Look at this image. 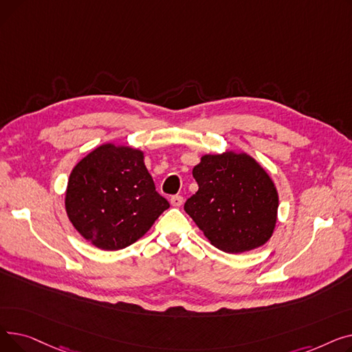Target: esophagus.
<instances>
[{
    "instance_id": "esophagus-1",
    "label": "esophagus",
    "mask_w": 352,
    "mask_h": 352,
    "mask_svg": "<svg viewBox=\"0 0 352 352\" xmlns=\"http://www.w3.org/2000/svg\"><path fill=\"white\" fill-rule=\"evenodd\" d=\"M170 202H171L173 207H181L182 202H184V198L181 195H174V197H171Z\"/></svg>"
}]
</instances>
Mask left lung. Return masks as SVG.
Listing matches in <instances>:
<instances>
[{"label": "left lung", "mask_w": 352, "mask_h": 352, "mask_svg": "<svg viewBox=\"0 0 352 352\" xmlns=\"http://www.w3.org/2000/svg\"><path fill=\"white\" fill-rule=\"evenodd\" d=\"M198 191L184 206L210 243L238 254L264 245L278 211V192L263 166L245 153L207 154L194 166Z\"/></svg>", "instance_id": "1"}]
</instances>
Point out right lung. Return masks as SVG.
<instances>
[{"instance_id":"add662e5","label":"right lung","mask_w":352,"mask_h":352,"mask_svg":"<svg viewBox=\"0 0 352 352\" xmlns=\"http://www.w3.org/2000/svg\"><path fill=\"white\" fill-rule=\"evenodd\" d=\"M170 207L135 148L102 144L69 174L65 211L87 241L104 251L134 244Z\"/></svg>"}]
</instances>
